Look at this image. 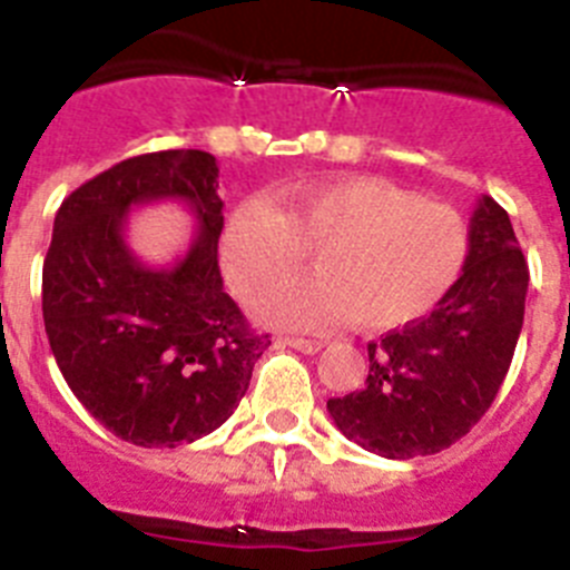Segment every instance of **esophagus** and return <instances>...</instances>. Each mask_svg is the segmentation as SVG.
I'll return each instance as SVG.
<instances>
[{"instance_id":"obj_1","label":"esophagus","mask_w":570,"mask_h":570,"mask_svg":"<svg viewBox=\"0 0 570 570\" xmlns=\"http://www.w3.org/2000/svg\"><path fill=\"white\" fill-rule=\"evenodd\" d=\"M279 342H282V345L296 347V351H302V354H320V351H322V342L302 340V336H282Z\"/></svg>"}]
</instances>
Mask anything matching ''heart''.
<instances>
[{
	"mask_svg": "<svg viewBox=\"0 0 570 570\" xmlns=\"http://www.w3.org/2000/svg\"><path fill=\"white\" fill-rule=\"evenodd\" d=\"M471 230L448 203L422 199L382 176L299 183L271 199L230 210L219 256L239 296L294 276L308 250L320 276L291 282L256 302L279 328L316 331L347 316L365 331L420 320L465 268Z\"/></svg>",
	"mask_w": 570,
	"mask_h": 570,
	"instance_id": "obj_1",
	"label": "heart"
}]
</instances>
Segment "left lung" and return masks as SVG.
Wrapping results in <instances>:
<instances>
[{"label": "left lung", "mask_w": 570, "mask_h": 570, "mask_svg": "<svg viewBox=\"0 0 570 570\" xmlns=\"http://www.w3.org/2000/svg\"><path fill=\"white\" fill-rule=\"evenodd\" d=\"M528 262L505 208L482 196L460 279L434 311L367 342L362 391L328 400L347 440L387 460L440 454L500 394L525 316Z\"/></svg>", "instance_id": "left-lung-1"}]
</instances>
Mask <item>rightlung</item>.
Segmentation results:
<instances>
[{
  "instance_id": "obj_1",
  "label": "right lung",
  "mask_w": 570,
  "mask_h": 570,
  "mask_svg": "<svg viewBox=\"0 0 570 570\" xmlns=\"http://www.w3.org/2000/svg\"><path fill=\"white\" fill-rule=\"evenodd\" d=\"M216 176L205 150L134 156L79 185L53 219L42 265L50 351L85 411L134 445L216 431L271 345L223 288ZM156 198H179L200 223L174 269H148L124 245V216Z\"/></svg>"
}]
</instances>
